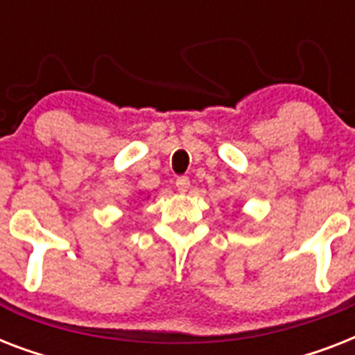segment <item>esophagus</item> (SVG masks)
Returning a JSON list of instances; mask_svg holds the SVG:
<instances>
[{"mask_svg": "<svg viewBox=\"0 0 355 355\" xmlns=\"http://www.w3.org/2000/svg\"><path fill=\"white\" fill-rule=\"evenodd\" d=\"M177 188H178V191H188V188H189V178L188 177H178L177 178Z\"/></svg>", "mask_w": 355, "mask_h": 355, "instance_id": "1", "label": "esophagus"}]
</instances>
